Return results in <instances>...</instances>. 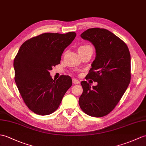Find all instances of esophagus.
Segmentation results:
<instances>
[{
    "mask_svg": "<svg viewBox=\"0 0 146 146\" xmlns=\"http://www.w3.org/2000/svg\"><path fill=\"white\" fill-rule=\"evenodd\" d=\"M73 84H79L80 83V81L78 80L77 79H75V78H73Z\"/></svg>",
    "mask_w": 146,
    "mask_h": 146,
    "instance_id": "esophagus-1",
    "label": "esophagus"
}]
</instances>
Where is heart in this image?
Masks as SVG:
<instances>
[{"mask_svg": "<svg viewBox=\"0 0 146 146\" xmlns=\"http://www.w3.org/2000/svg\"><path fill=\"white\" fill-rule=\"evenodd\" d=\"M93 50V47L91 46V45H81V46H79L78 49V52H79L80 54L81 53L84 52V51H86V50Z\"/></svg>", "mask_w": 146, "mask_h": 146, "instance_id": "b5f03b06", "label": "heart"}]
</instances>
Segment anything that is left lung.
I'll use <instances>...</instances> for the list:
<instances>
[{
	"instance_id": "8db88e82",
	"label": "left lung",
	"mask_w": 146,
	"mask_h": 146,
	"mask_svg": "<svg viewBox=\"0 0 146 146\" xmlns=\"http://www.w3.org/2000/svg\"><path fill=\"white\" fill-rule=\"evenodd\" d=\"M81 37L95 48V60L87 76L98 84L91 87L87 81H81L79 104L89 116L103 117L114 110L130 83L129 50L123 40L104 29H89Z\"/></svg>"
}]
</instances>
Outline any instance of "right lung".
I'll return each mask as SVG.
<instances>
[{
	"label": "right lung",
	"instance_id": "add662e5",
	"mask_svg": "<svg viewBox=\"0 0 146 146\" xmlns=\"http://www.w3.org/2000/svg\"><path fill=\"white\" fill-rule=\"evenodd\" d=\"M75 32L65 34L45 33L27 40L13 61L15 81L29 110L38 115L53 113L58 108L65 93L72 85L69 76L53 80L52 67L75 38Z\"/></svg>",
	"mask_w": 146,
	"mask_h": 146
}]
</instances>
